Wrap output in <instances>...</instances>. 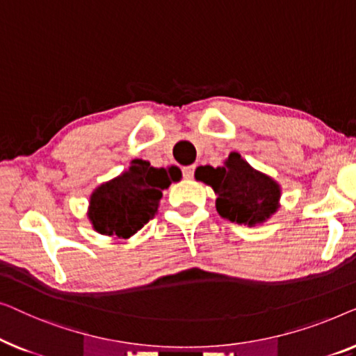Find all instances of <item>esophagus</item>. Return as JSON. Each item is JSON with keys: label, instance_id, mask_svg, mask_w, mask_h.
Masks as SVG:
<instances>
[{"label": "esophagus", "instance_id": "esophagus-1", "mask_svg": "<svg viewBox=\"0 0 356 356\" xmlns=\"http://www.w3.org/2000/svg\"><path fill=\"white\" fill-rule=\"evenodd\" d=\"M182 172H184V177L185 179H192L193 177V172H195V166H185L182 169Z\"/></svg>", "mask_w": 356, "mask_h": 356}]
</instances>
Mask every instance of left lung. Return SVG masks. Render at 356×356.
<instances>
[{"mask_svg": "<svg viewBox=\"0 0 356 356\" xmlns=\"http://www.w3.org/2000/svg\"><path fill=\"white\" fill-rule=\"evenodd\" d=\"M195 179L214 190L219 216L240 226H261L280 208L277 180L250 166L237 152L229 153L219 168H197Z\"/></svg>", "mask_w": 356, "mask_h": 356, "instance_id": "1", "label": "left lung"}]
</instances>
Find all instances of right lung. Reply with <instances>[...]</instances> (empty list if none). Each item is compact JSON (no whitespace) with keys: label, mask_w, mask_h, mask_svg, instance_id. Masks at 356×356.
<instances>
[{"label":"right lung","mask_w":356,"mask_h":356,"mask_svg":"<svg viewBox=\"0 0 356 356\" xmlns=\"http://www.w3.org/2000/svg\"><path fill=\"white\" fill-rule=\"evenodd\" d=\"M180 177L176 166L153 168L148 161L134 159L127 171L99 184L90 195L87 218L93 230L130 238L154 218L163 190Z\"/></svg>","instance_id":"add662e5"}]
</instances>
